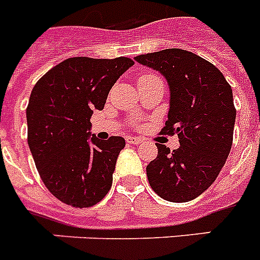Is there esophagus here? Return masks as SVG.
<instances>
[{
	"label": "esophagus",
	"mask_w": 260,
	"mask_h": 260,
	"mask_svg": "<svg viewBox=\"0 0 260 260\" xmlns=\"http://www.w3.org/2000/svg\"><path fill=\"white\" fill-rule=\"evenodd\" d=\"M126 143H131V144H140V143H143V139H140V137H132V136H128L126 137Z\"/></svg>",
	"instance_id": "esophagus-1"
}]
</instances>
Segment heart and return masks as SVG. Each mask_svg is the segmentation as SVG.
Segmentation results:
<instances>
[{
    "label": "heart",
    "mask_w": 260,
    "mask_h": 260,
    "mask_svg": "<svg viewBox=\"0 0 260 260\" xmlns=\"http://www.w3.org/2000/svg\"><path fill=\"white\" fill-rule=\"evenodd\" d=\"M151 77H155V76H153V75H143V76H141V77H139V80H145V79H151ZM139 80H137V81H139Z\"/></svg>",
    "instance_id": "obj_1"
}]
</instances>
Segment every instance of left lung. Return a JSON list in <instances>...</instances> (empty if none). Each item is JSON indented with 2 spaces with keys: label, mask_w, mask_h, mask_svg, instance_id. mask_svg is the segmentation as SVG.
Returning a JSON list of instances; mask_svg holds the SVG:
<instances>
[{
  "label": "left lung",
  "mask_w": 260,
  "mask_h": 260,
  "mask_svg": "<svg viewBox=\"0 0 260 260\" xmlns=\"http://www.w3.org/2000/svg\"><path fill=\"white\" fill-rule=\"evenodd\" d=\"M135 61L164 76L170 109L164 135H178L180 147L156 144L147 166L152 189L164 200L184 203L202 195L224 166L233 145L236 111L233 89L214 64L183 49L140 54Z\"/></svg>",
  "instance_id": "obj_1"
}]
</instances>
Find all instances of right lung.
Returning <instances> with one entry per match:
<instances>
[{
  "mask_svg": "<svg viewBox=\"0 0 260 260\" xmlns=\"http://www.w3.org/2000/svg\"><path fill=\"white\" fill-rule=\"evenodd\" d=\"M134 64L128 57H72L46 72L31 90L27 144L41 180L62 203L92 207L111 189L125 140L90 135V117L104 108L111 88Z\"/></svg>",
  "mask_w": 260,
  "mask_h": 260,
  "instance_id": "right-lung-1",
  "label": "right lung"
}]
</instances>
